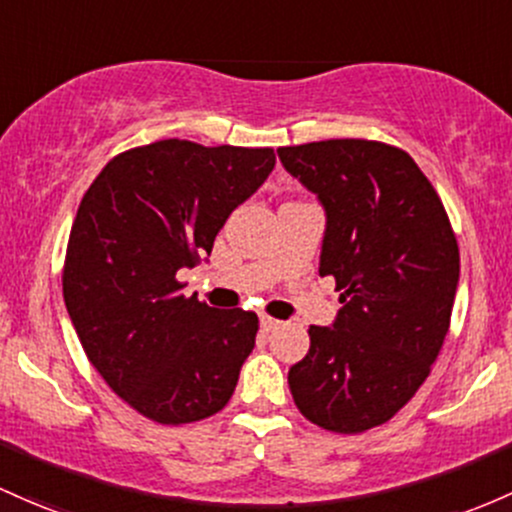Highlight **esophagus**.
Wrapping results in <instances>:
<instances>
[{
  "mask_svg": "<svg viewBox=\"0 0 512 512\" xmlns=\"http://www.w3.org/2000/svg\"><path fill=\"white\" fill-rule=\"evenodd\" d=\"M260 325H262V330H265V333H269V330L277 328L279 320H274L272 316H267V313H262V316H260Z\"/></svg>",
  "mask_w": 512,
  "mask_h": 512,
  "instance_id": "esophagus-1",
  "label": "esophagus"
}]
</instances>
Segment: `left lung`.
Masks as SVG:
<instances>
[{
  "label": "left lung",
  "mask_w": 512,
  "mask_h": 512,
  "mask_svg": "<svg viewBox=\"0 0 512 512\" xmlns=\"http://www.w3.org/2000/svg\"><path fill=\"white\" fill-rule=\"evenodd\" d=\"M277 153L325 206L318 272L335 279L342 303L333 328H308L291 396L318 428L359 435L389 423L432 372L457 294V235L430 179L396 145L333 138Z\"/></svg>",
  "instance_id": "8db88e82"
}]
</instances>
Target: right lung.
Segmentation results:
<instances>
[{"mask_svg":"<svg viewBox=\"0 0 512 512\" xmlns=\"http://www.w3.org/2000/svg\"><path fill=\"white\" fill-rule=\"evenodd\" d=\"M274 170L272 148L155 140L106 162L72 221L63 296L109 389L160 425L216 415L255 347L257 313L182 294L177 272Z\"/></svg>","mask_w":512,"mask_h":512,"instance_id":"1","label":"right lung"}]
</instances>
